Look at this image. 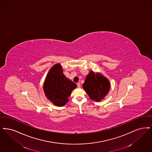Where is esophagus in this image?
Listing matches in <instances>:
<instances>
[{"label":"esophagus","instance_id":"34e87169","mask_svg":"<svg viewBox=\"0 0 152 152\" xmlns=\"http://www.w3.org/2000/svg\"><path fill=\"white\" fill-rule=\"evenodd\" d=\"M77 87H78V88H79V87H80V83H77Z\"/></svg>","mask_w":152,"mask_h":152}]
</instances>
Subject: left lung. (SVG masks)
I'll return each instance as SVG.
<instances>
[{
	"label": "left lung",
	"instance_id": "obj_1",
	"mask_svg": "<svg viewBox=\"0 0 152 152\" xmlns=\"http://www.w3.org/2000/svg\"><path fill=\"white\" fill-rule=\"evenodd\" d=\"M110 80L99 73L90 71L87 75L83 88L89 98L95 102H100L104 99L110 90Z\"/></svg>",
	"mask_w": 152,
	"mask_h": 152
}]
</instances>
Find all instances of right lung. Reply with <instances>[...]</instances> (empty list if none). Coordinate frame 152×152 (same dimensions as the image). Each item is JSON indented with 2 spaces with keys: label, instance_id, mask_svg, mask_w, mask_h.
<instances>
[{
  "label": "right lung",
  "instance_id": "1",
  "mask_svg": "<svg viewBox=\"0 0 152 152\" xmlns=\"http://www.w3.org/2000/svg\"><path fill=\"white\" fill-rule=\"evenodd\" d=\"M75 88L77 85L64 74L60 64H56L50 69L43 84L47 99L58 107L66 104L69 102V96Z\"/></svg>",
  "mask_w": 152,
  "mask_h": 152
}]
</instances>
